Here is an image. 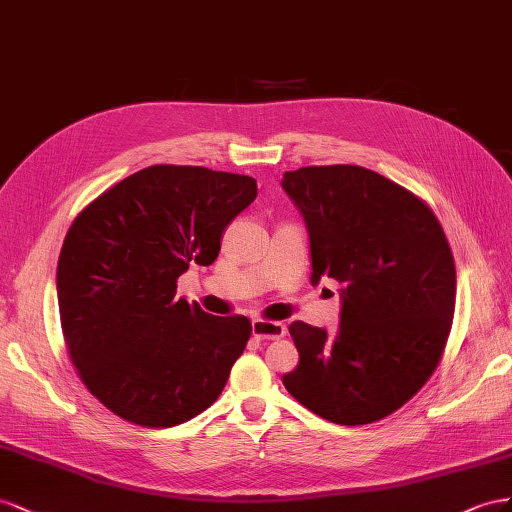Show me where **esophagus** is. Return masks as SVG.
I'll list each match as a JSON object with an SVG mask.
<instances>
[{
  "instance_id": "esophagus-1",
  "label": "esophagus",
  "mask_w": 512,
  "mask_h": 512,
  "mask_svg": "<svg viewBox=\"0 0 512 512\" xmlns=\"http://www.w3.org/2000/svg\"><path fill=\"white\" fill-rule=\"evenodd\" d=\"M287 328L279 321H264V319H253V337L259 341H270V339H281L285 337Z\"/></svg>"
}]
</instances>
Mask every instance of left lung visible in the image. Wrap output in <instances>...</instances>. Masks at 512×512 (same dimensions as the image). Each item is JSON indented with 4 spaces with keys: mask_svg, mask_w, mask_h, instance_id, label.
<instances>
[{
    "mask_svg": "<svg viewBox=\"0 0 512 512\" xmlns=\"http://www.w3.org/2000/svg\"><path fill=\"white\" fill-rule=\"evenodd\" d=\"M311 246V283L334 279L341 324L289 326L300 362L287 392L337 425L397 412L442 358L457 294L455 261L433 212L403 186L356 165L285 171Z\"/></svg>",
    "mask_w": 512,
    "mask_h": 512,
    "instance_id": "1",
    "label": "left lung"
}]
</instances>
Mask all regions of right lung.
<instances>
[{
	"label": "right lung",
	"instance_id": "obj_1",
	"mask_svg": "<svg viewBox=\"0 0 512 512\" xmlns=\"http://www.w3.org/2000/svg\"><path fill=\"white\" fill-rule=\"evenodd\" d=\"M255 197L248 175L154 165L75 218L57 261L62 332L83 384L113 414L165 429L223 392L251 321L175 298V281L193 261L212 264Z\"/></svg>",
	"mask_w": 512,
	"mask_h": 512
}]
</instances>
